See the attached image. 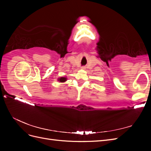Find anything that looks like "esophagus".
<instances>
[{
    "label": "esophagus",
    "instance_id": "1",
    "mask_svg": "<svg viewBox=\"0 0 151 151\" xmlns=\"http://www.w3.org/2000/svg\"><path fill=\"white\" fill-rule=\"evenodd\" d=\"M84 68H85L84 67H82V68H83V69H84Z\"/></svg>",
    "mask_w": 151,
    "mask_h": 151
}]
</instances>
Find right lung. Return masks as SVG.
<instances>
[{
  "label": "right lung",
  "instance_id": "right-lung-1",
  "mask_svg": "<svg viewBox=\"0 0 151 151\" xmlns=\"http://www.w3.org/2000/svg\"><path fill=\"white\" fill-rule=\"evenodd\" d=\"M66 80H67L66 77H60V79H58V81H60V83H63V82L66 81Z\"/></svg>",
  "mask_w": 151,
  "mask_h": 151
}]
</instances>
